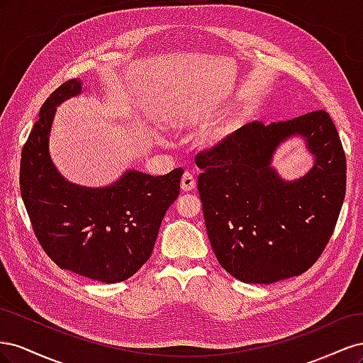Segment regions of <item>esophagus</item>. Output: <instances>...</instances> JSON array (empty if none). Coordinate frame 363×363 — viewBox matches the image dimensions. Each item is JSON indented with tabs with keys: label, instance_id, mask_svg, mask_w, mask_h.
<instances>
[{
	"label": "esophagus",
	"instance_id": "34e87169",
	"mask_svg": "<svg viewBox=\"0 0 363 363\" xmlns=\"http://www.w3.org/2000/svg\"><path fill=\"white\" fill-rule=\"evenodd\" d=\"M180 186H182V191H184V192H189V191L195 189V179H194V175H192L191 172L186 171V172L183 174L182 180H180Z\"/></svg>",
	"mask_w": 363,
	"mask_h": 363
}]
</instances>
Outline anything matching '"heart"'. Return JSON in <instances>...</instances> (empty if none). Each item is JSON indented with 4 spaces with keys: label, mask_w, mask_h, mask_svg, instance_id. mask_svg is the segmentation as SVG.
I'll return each instance as SVG.
<instances>
[{
    "label": "heart",
    "mask_w": 363,
    "mask_h": 363,
    "mask_svg": "<svg viewBox=\"0 0 363 363\" xmlns=\"http://www.w3.org/2000/svg\"><path fill=\"white\" fill-rule=\"evenodd\" d=\"M236 125H238V119H232V121H230V123L227 124V127L224 128V131H223V136H225V135H228L230 133V131H233L235 128H236Z\"/></svg>",
    "instance_id": "1"
}]
</instances>
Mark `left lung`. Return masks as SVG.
Instances as JSON below:
<instances>
[{"label":"left lung","mask_w":363,"mask_h":363,"mask_svg":"<svg viewBox=\"0 0 363 363\" xmlns=\"http://www.w3.org/2000/svg\"><path fill=\"white\" fill-rule=\"evenodd\" d=\"M298 134L313 169L286 182L270 167L281 141ZM204 223L221 267L244 283L300 276L330 240L345 196L342 142L325 111L265 125L255 121L195 157Z\"/></svg>","instance_id":"obj_1"}]
</instances>
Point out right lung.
Returning a JSON list of instances; mask_svg holds the SVG:
<instances>
[{"instance_id":"obj_1","label":"right lung","mask_w":363,"mask_h":363,"mask_svg":"<svg viewBox=\"0 0 363 363\" xmlns=\"http://www.w3.org/2000/svg\"><path fill=\"white\" fill-rule=\"evenodd\" d=\"M82 94L65 82L42 104L21 155V195L40 247L62 269L103 283L130 279L150 259L159 227L180 194L182 168L152 177L127 171L106 188L63 179L50 157L56 107Z\"/></svg>"}]
</instances>
